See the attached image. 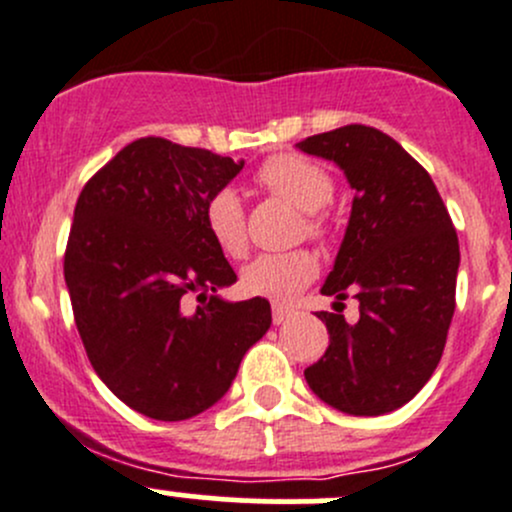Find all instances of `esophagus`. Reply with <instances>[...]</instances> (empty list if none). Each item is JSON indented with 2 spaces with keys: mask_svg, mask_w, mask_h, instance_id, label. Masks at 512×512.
Segmentation results:
<instances>
[{
  "mask_svg": "<svg viewBox=\"0 0 512 512\" xmlns=\"http://www.w3.org/2000/svg\"><path fill=\"white\" fill-rule=\"evenodd\" d=\"M292 314H294L292 307H285V304H275V307H272V322L282 324V322H287Z\"/></svg>",
  "mask_w": 512,
  "mask_h": 512,
  "instance_id": "obj_1",
  "label": "esophagus"
}]
</instances>
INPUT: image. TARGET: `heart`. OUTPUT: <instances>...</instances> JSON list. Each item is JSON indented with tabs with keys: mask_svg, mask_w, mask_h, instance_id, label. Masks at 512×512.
I'll return each mask as SVG.
<instances>
[{
	"mask_svg": "<svg viewBox=\"0 0 512 512\" xmlns=\"http://www.w3.org/2000/svg\"><path fill=\"white\" fill-rule=\"evenodd\" d=\"M255 180L270 195L287 200L294 208L304 210L299 230L312 240H327L332 232L327 208L334 198V178L314 160L297 153H277L257 168ZM203 223L210 240L223 255L240 260L247 252V215L235 190L223 188L208 198L203 208ZM319 275V260L314 252L289 250L277 255H257L242 270V289L252 297H265L272 302H289L304 287L312 285Z\"/></svg>",
	"mask_w": 512,
	"mask_h": 512,
	"instance_id": "obj_1",
	"label": "heart"
}]
</instances>
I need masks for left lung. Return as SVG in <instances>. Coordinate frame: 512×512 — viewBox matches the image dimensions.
<instances>
[{
    "instance_id": "obj_1",
    "label": "left lung",
    "mask_w": 512,
    "mask_h": 512,
    "mask_svg": "<svg viewBox=\"0 0 512 512\" xmlns=\"http://www.w3.org/2000/svg\"><path fill=\"white\" fill-rule=\"evenodd\" d=\"M297 148L334 160L354 188L322 292L359 299L354 324L339 309L317 314L329 347L304 379L344 414H389L414 399L441 361L456 312V227L428 170L379 128L349 123Z\"/></svg>"
}]
</instances>
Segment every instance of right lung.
Returning <instances> with one entry per match:
<instances>
[{"mask_svg": "<svg viewBox=\"0 0 512 512\" xmlns=\"http://www.w3.org/2000/svg\"><path fill=\"white\" fill-rule=\"evenodd\" d=\"M242 165L146 136L96 170L76 200L64 252L76 329L103 384L156 421H185L223 399L272 324L267 299L215 297L237 275L203 208ZM188 293L201 302L195 313Z\"/></svg>", "mask_w": 512, "mask_h": 512, "instance_id": "obj_1", "label": "right lung"}]
</instances>
